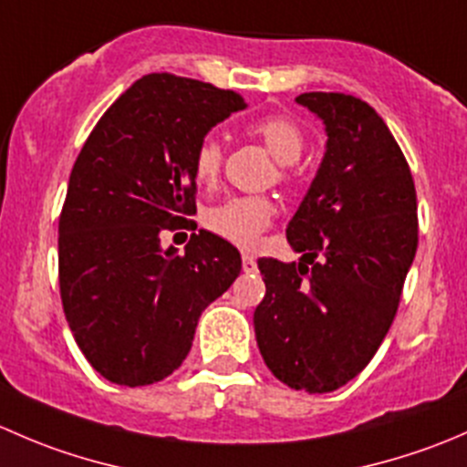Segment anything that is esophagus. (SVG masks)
I'll return each mask as SVG.
<instances>
[{
	"instance_id": "esophagus-1",
	"label": "esophagus",
	"mask_w": 467,
	"mask_h": 467,
	"mask_svg": "<svg viewBox=\"0 0 467 467\" xmlns=\"http://www.w3.org/2000/svg\"><path fill=\"white\" fill-rule=\"evenodd\" d=\"M242 266L244 273H255L257 271V262L253 255H242Z\"/></svg>"
}]
</instances>
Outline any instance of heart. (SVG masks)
<instances>
[{"instance_id":"heart-1","label":"heart","mask_w":467,"mask_h":467,"mask_svg":"<svg viewBox=\"0 0 467 467\" xmlns=\"http://www.w3.org/2000/svg\"><path fill=\"white\" fill-rule=\"evenodd\" d=\"M246 133L262 142L264 149L282 164L277 176H286V167L296 164L305 150V133L291 117L271 115L251 121ZM223 146L216 135H205L194 150V176L201 185H212L221 171ZM275 207L262 196H233L221 203L207 207L203 221L212 233L242 248L255 246L264 230L271 225Z\"/></svg>"}]
</instances>
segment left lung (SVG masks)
Masks as SVG:
<instances>
[{
  "label": "left lung",
  "instance_id": "8db88e82",
  "mask_svg": "<svg viewBox=\"0 0 467 467\" xmlns=\"http://www.w3.org/2000/svg\"><path fill=\"white\" fill-rule=\"evenodd\" d=\"M327 144L286 225L300 262H257L266 296L255 309L257 346L277 379L329 393L373 359L418 248L411 171L384 119L361 99L305 92Z\"/></svg>",
  "mask_w": 467,
  "mask_h": 467
}]
</instances>
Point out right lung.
Segmentation results:
<instances>
[{"label":"right lung","mask_w":467,"mask_h":467,"mask_svg":"<svg viewBox=\"0 0 467 467\" xmlns=\"http://www.w3.org/2000/svg\"><path fill=\"white\" fill-rule=\"evenodd\" d=\"M246 103L233 89L149 74L83 144L58 221L65 318L99 375L146 386L190 352L201 314L242 271L233 244L199 230L167 251L162 230L196 214V144Z\"/></svg>","instance_id":"right-lung-1"}]
</instances>
